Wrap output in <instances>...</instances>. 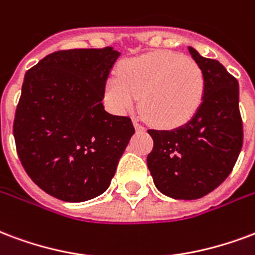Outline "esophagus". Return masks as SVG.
<instances>
[{
    "label": "esophagus",
    "mask_w": 255,
    "mask_h": 255,
    "mask_svg": "<svg viewBox=\"0 0 255 255\" xmlns=\"http://www.w3.org/2000/svg\"><path fill=\"white\" fill-rule=\"evenodd\" d=\"M133 127H135V129H136L137 132H143V131H146V128L143 127L142 124L137 122L136 119H133Z\"/></svg>",
    "instance_id": "34e87169"
}]
</instances>
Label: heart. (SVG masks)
Masks as SVG:
<instances>
[{"mask_svg": "<svg viewBox=\"0 0 255 255\" xmlns=\"http://www.w3.org/2000/svg\"><path fill=\"white\" fill-rule=\"evenodd\" d=\"M205 92L197 62L170 51H155L124 60L107 82V100L116 112L139 101L143 116L162 128H177L199 112Z\"/></svg>", "mask_w": 255, "mask_h": 255, "instance_id": "obj_1", "label": "heart"}]
</instances>
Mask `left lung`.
<instances>
[{
	"label": "left lung",
	"mask_w": 255,
	"mask_h": 255,
	"mask_svg": "<svg viewBox=\"0 0 255 255\" xmlns=\"http://www.w3.org/2000/svg\"><path fill=\"white\" fill-rule=\"evenodd\" d=\"M204 71L203 104L193 119L171 131L148 129L154 140L147 166L156 189L177 200H196L216 189L233 170L243 143L239 85L220 62L189 47Z\"/></svg>",
	"instance_id": "left-lung-1"
}]
</instances>
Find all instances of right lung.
I'll return each instance as SVG.
<instances>
[{"label":"right lung","instance_id":"1","mask_svg":"<svg viewBox=\"0 0 255 255\" xmlns=\"http://www.w3.org/2000/svg\"><path fill=\"white\" fill-rule=\"evenodd\" d=\"M119 55L112 47L56 51L25 73L16 150L31 180L56 199L81 203L104 193L135 132L131 119L103 105Z\"/></svg>","mask_w":255,"mask_h":255}]
</instances>
